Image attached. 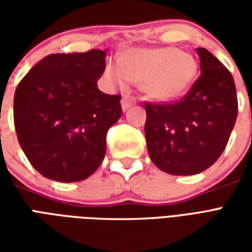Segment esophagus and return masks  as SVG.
Returning <instances> with one entry per match:
<instances>
[{"instance_id":"obj_1","label":"esophagus","mask_w":252,"mask_h":252,"mask_svg":"<svg viewBox=\"0 0 252 252\" xmlns=\"http://www.w3.org/2000/svg\"><path fill=\"white\" fill-rule=\"evenodd\" d=\"M135 104H136V98H133L132 95H128V94L123 95V98H121V106H123V109L126 110L129 106Z\"/></svg>"}]
</instances>
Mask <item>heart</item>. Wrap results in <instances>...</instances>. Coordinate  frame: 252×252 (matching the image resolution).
Listing matches in <instances>:
<instances>
[{"instance_id": "1", "label": "heart", "mask_w": 252, "mask_h": 252, "mask_svg": "<svg viewBox=\"0 0 252 252\" xmlns=\"http://www.w3.org/2000/svg\"><path fill=\"white\" fill-rule=\"evenodd\" d=\"M197 62L174 47L128 48L119 62H108L105 75L117 86L140 82L143 93L155 101H174L188 93L197 75Z\"/></svg>"}]
</instances>
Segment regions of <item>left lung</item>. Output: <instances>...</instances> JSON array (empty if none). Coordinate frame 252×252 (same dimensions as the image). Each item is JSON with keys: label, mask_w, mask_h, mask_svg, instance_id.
<instances>
[{"label": "left lung", "mask_w": 252, "mask_h": 252, "mask_svg": "<svg viewBox=\"0 0 252 252\" xmlns=\"http://www.w3.org/2000/svg\"><path fill=\"white\" fill-rule=\"evenodd\" d=\"M201 75L182 98L146 102L144 133L154 164L173 175L198 174L220 158L238 117L235 82L215 55L197 48Z\"/></svg>", "instance_id": "1"}]
</instances>
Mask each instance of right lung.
<instances>
[{
	"instance_id": "add662e5",
	"label": "right lung",
	"mask_w": 252,
	"mask_h": 252,
	"mask_svg": "<svg viewBox=\"0 0 252 252\" xmlns=\"http://www.w3.org/2000/svg\"><path fill=\"white\" fill-rule=\"evenodd\" d=\"M105 59L102 50L52 54L16 89L17 139L31 164L48 180H86L104 159L106 132L123 113L121 95L97 88Z\"/></svg>"
}]
</instances>
